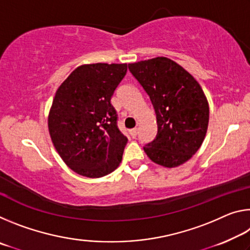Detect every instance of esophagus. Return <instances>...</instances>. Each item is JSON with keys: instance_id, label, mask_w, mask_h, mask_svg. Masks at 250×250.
<instances>
[{"instance_id": "1", "label": "esophagus", "mask_w": 250, "mask_h": 250, "mask_svg": "<svg viewBox=\"0 0 250 250\" xmlns=\"http://www.w3.org/2000/svg\"><path fill=\"white\" fill-rule=\"evenodd\" d=\"M130 135H131V137H132L133 139L137 138V135H138V129H137V128L131 129V130H130Z\"/></svg>"}]
</instances>
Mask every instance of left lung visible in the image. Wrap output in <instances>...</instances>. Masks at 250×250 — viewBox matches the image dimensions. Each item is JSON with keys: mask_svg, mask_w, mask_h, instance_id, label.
<instances>
[{"mask_svg": "<svg viewBox=\"0 0 250 250\" xmlns=\"http://www.w3.org/2000/svg\"><path fill=\"white\" fill-rule=\"evenodd\" d=\"M153 104L158 133L143 150L154 163L175 167L200 149L209 119L208 101L196 79L167 57L129 64Z\"/></svg>", "mask_w": 250, "mask_h": 250, "instance_id": "obj_1", "label": "left lung"}]
</instances>
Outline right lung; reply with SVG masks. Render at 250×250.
<instances>
[{
    "label": "right lung",
    "instance_id": "1",
    "mask_svg": "<svg viewBox=\"0 0 250 250\" xmlns=\"http://www.w3.org/2000/svg\"><path fill=\"white\" fill-rule=\"evenodd\" d=\"M126 64L82 65L55 94L48 115L50 139L62 161L79 175L97 179L119 167L128 139L117 125L111 97Z\"/></svg>",
    "mask_w": 250,
    "mask_h": 250
}]
</instances>
